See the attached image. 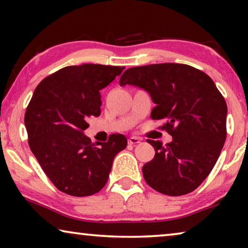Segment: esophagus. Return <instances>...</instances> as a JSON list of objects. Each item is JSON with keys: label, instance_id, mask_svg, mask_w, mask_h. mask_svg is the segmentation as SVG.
Returning <instances> with one entry per match:
<instances>
[{"label": "esophagus", "instance_id": "34e87169", "mask_svg": "<svg viewBox=\"0 0 248 248\" xmlns=\"http://www.w3.org/2000/svg\"><path fill=\"white\" fill-rule=\"evenodd\" d=\"M140 141H141V139L138 138V137L128 138V144H131V145H135V144L140 143Z\"/></svg>", "mask_w": 248, "mask_h": 248}]
</instances>
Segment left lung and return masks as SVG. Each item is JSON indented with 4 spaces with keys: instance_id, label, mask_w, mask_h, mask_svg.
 <instances>
[{
    "instance_id": "8db88e82",
    "label": "left lung",
    "mask_w": 248,
    "mask_h": 248,
    "mask_svg": "<svg viewBox=\"0 0 248 248\" xmlns=\"http://www.w3.org/2000/svg\"><path fill=\"white\" fill-rule=\"evenodd\" d=\"M121 86L141 88L155 104L152 120H164L170 143L147 140L155 148L142 167L147 184L170 196L187 194L208 177L227 137V104L208 74L178 63L150 64L127 69Z\"/></svg>"
}]
</instances>
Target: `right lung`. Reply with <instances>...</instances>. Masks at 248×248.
I'll list each match as a JSON object with an SVG mask.
<instances>
[{
	"label": "right lung",
	"instance_id": "add662e5",
	"mask_svg": "<svg viewBox=\"0 0 248 248\" xmlns=\"http://www.w3.org/2000/svg\"><path fill=\"white\" fill-rule=\"evenodd\" d=\"M124 67L82 64L50 74L33 91L25 114L30 150L61 192L88 196L106 185L113 160L124 150L123 134L93 143L83 134L88 120L100 115V90Z\"/></svg>",
	"mask_w": 248,
	"mask_h": 248
}]
</instances>
